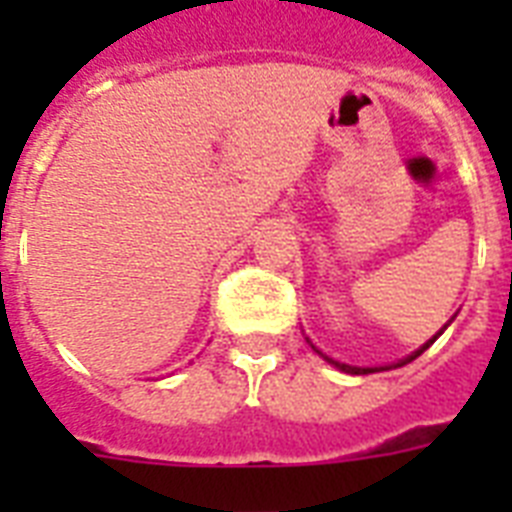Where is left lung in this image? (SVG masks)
Segmentation results:
<instances>
[{
	"mask_svg": "<svg viewBox=\"0 0 512 512\" xmlns=\"http://www.w3.org/2000/svg\"><path fill=\"white\" fill-rule=\"evenodd\" d=\"M438 335H441V332H438ZM438 335H436V337H438ZM436 337H433V340H436ZM433 340H430V342H433ZM430 342H425V345H422V348H420V350H414L412 356H409V358H404V361H401V364H398V366H404V364H409V361H414V358L420 356L422 350L428 348ZM332 364H335V366H340L342 372H350V374H366V372H377V369H358V366H348V364H337V361H332Z\"/></svg>",
	"mask_w": 512,
	"mask_h": 512,
	"instance_id": "8db88e82",
	"label": "left lung"
}]
</instances>
